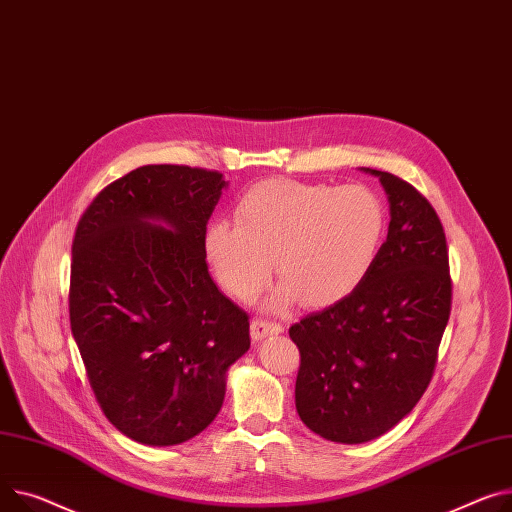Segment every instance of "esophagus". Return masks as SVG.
Returning <instances> with one entry per match:
<instances>
[{
  "instance_id": "34e87169",
  "label": "esophagus",
  "mask_w": 512,
  "mask_h": 512,
  "mask_svg": "<svg viewBox=\"0 0 512 512\" xmlns=\"http://www.w3.org/2000/svg\"><path fill=\"white\" fill-rule=\"evenodd\" d=\"M282 331H284V327L280 323H271V321H263V319H255L251 323L253 342H261V339H265L269 335H278Z\"/></svg>"
}]
</instances>
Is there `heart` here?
<instances>
[{
	"label": "heart",
	"instance_id": "1",
	"mask_svg": "<svg viewBox=\"0 0 512 512\" xmlns=\"http://www.w3.org/2000/svg\"><path fill=\"white\" fill-rule=\"evenodd\" d=\"M234 220L208 226V263L228 294L249 302L267 286L276 259L284 282L271 309L298 298L306 306L348 298L370 274L387 232L385 203L364 185L265 181L236 203Z\"/></svg>",
	"mask_w": 512,
	"mask_h": 512
}]
</instances>
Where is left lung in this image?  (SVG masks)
I'll return each mask as SVG.
<instances>
[{"label": "left lung", "instance_id": "1", "mask_svg": "<svg viewBox=\"0 0 512 512\" xmlns=\"http://www.w3.org/2000/svg\"><path fill=\"white\" fill-rule=\"evenodd\" d=\"M360 170L387 193V241L348 298L290 327L300 352L296 412L342 445L379 438L414 410L451 315L447 238L434 208L399 177Z\"/></svg>", "mask_w": 512, "mask_h": 512}]
</instances>
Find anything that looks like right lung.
Returning a JSON list of instances; mask_svg holds the SVG:
<instances>
[{"instance_id":"add662e5","label":"right lung","mask_w":512,"mask_h":512,"mask_svg":"<svg viewBox=\"0 0 512 512\" xmlns=\"http://www.w3.org/2000/svg\"><path fill=\"white\" fill-rule=\"evenodd\" d=\"M226 187L214 170L140 166L100 191L76 230L72 333L102 412L148 447L206 430L251 348L249 317L218 290L203 249Z\"/></svg>"}]
</instances>
